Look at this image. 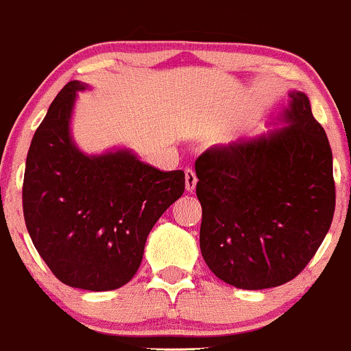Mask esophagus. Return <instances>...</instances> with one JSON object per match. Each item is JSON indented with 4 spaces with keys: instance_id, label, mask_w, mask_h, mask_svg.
Listing matches in <instances>:
<instances>
[{
    "instance_id": "1",
    "label": "esophagus",
    "mask_w": 351,
    "mask_h": 351,
    "mask_svg": "<svg viewBox=\"0 0 351 351\" xmlns=\"http://www.w3.org/2000/svg\"><path fill=\"white\" fill-rule=\"evenodd\" d=\"M197 175H195V171L191 168H186L185 169V183H186V191H195V188H197Z\"/></svg>"
}]
</instances>
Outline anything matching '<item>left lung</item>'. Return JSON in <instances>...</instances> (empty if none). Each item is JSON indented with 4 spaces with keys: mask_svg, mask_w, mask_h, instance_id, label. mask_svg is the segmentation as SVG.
<instances>
[{
    "mask_svg": "<svg viewBox=\"0 0 351 351\" xmlns=\"http://www.w3.org/2000/svg\"><path fill=\"white\" fill-rule=\"evenodd\" d=\"M274 128L198 156L200 250L239 289L291 281L313 259L335 213L333 156L304 92L291 90Z\"/></svg>",
    "mask_w": 351,
    "mask_h": 351,
    "instance_id": "left-lung-1",
    "label": "left lung"
}]
</instances>
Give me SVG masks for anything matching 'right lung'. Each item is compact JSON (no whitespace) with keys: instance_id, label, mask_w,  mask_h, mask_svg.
Masks as SVG:
<instances>
[{"instance_id":"1","label":"right lung","mask_w":351,"mask_h":351,"mask_svg":"<svg viewBox=\"0 0 351 351\" xmlns=\"http://www.w3.org/2000/svg\"><path fill=\"white\" fill-rule=\"evenodd\" d=\"M87 88L69 82L35 131L23 213L33 245L58 281L110 291L138 272L151 228L185 191V173L161 171L128 147L80 151L70 119L77 94Z\"/></svg>"}]
</instances>
